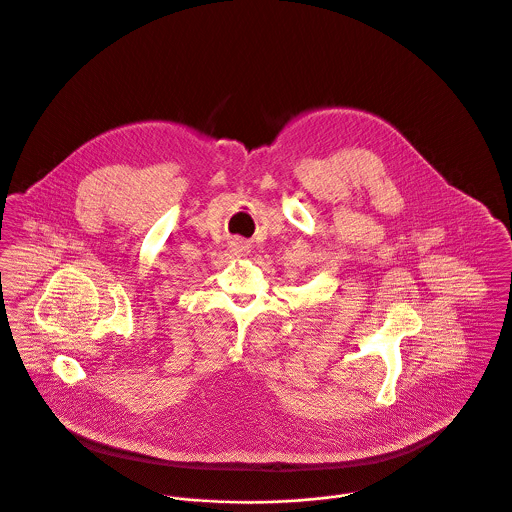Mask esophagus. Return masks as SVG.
Instances as JSON below:
<instances>
[{"mask_svg": "<svg viewBox=\"0 0 512 512\" xmlns=\"http://www.w3.org/2000/svg\"><path fill=\"white\" fill-rule=\"evenodd\" d=\"M234 250L236 252H246V246L242 242H234Z\"/></svg>", "mask_w": 512, "mask_h": 512, "instance_id": "esophagus-1", "label": "esophagus"}]
</instances>
